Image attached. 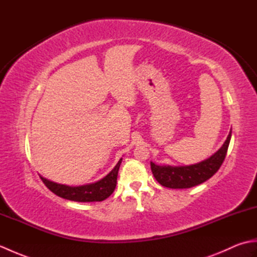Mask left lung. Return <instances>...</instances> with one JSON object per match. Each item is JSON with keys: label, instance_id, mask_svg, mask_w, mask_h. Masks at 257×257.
Listing matches in <instances>:
<instances>
[{"label": "left lung", "instance_id": "left-lung-1", "mask_svg": "<svg viewBox=\"0 0 257 257\" xmlns=\"http://www.w3.org/2000/svg\"><path fill=\"white\" fill-rule=\"evenodd\" d=\"M231 134L232 129L225 143L209 159L184 167L157 166L154 162H150L152 174L161 185L171 189H188L205 182L217 172L224 161L230 145Z\"/></svg>", "mask_w": 257, "mask_h": 257}]
</instances>
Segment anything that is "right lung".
Listing matches in <instances>:
<instances>
[{"mask_svg": "<svg viewBox=\"0 0 257 257\" xmlns=\"http://www.w3.org/2000/svg\"><path fill=\"white\" fill-rule=\"evenodd\" d=\"M121 161L122 159H120L116 167L105 178L99 180V181L86 185H80V187H68V185L65 184H58L48 181V180L42 177L41 179L54 194L61 196L63 199L76 202H100L107 199L114 191L117 184L119 167L121 165Z\"/></svg>", "mask_w": 257, "mask_h": 257, "instance_id": "1", "label": "right lung"}]
</instances>
